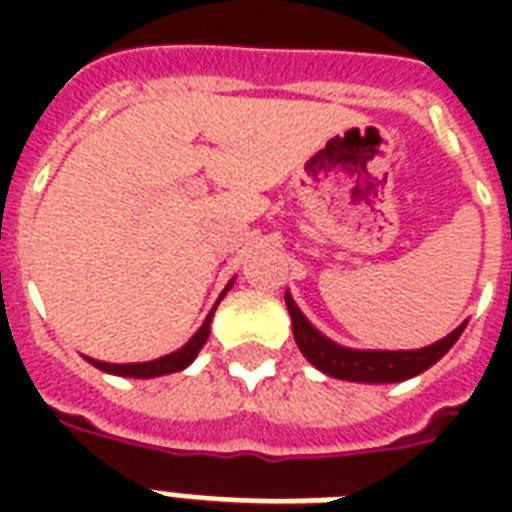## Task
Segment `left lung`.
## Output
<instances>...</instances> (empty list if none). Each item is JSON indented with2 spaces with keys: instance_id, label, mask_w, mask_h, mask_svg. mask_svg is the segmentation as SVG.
<instances>
[{
  "instance_id": "1",
  "label": "left lung",
  "mask_w": 512,
  "mask_h": 512,
  "mask_svg": "<svg viewBox=\"0 0 512 512\" xmlns=\"http://www.w3.org/2000/svg\"><path fill=\"white\" fill-rule=\"evenodd\" d=\"M225 292H228V287L223 289V295ZM223 295H220V300H223ZM209 321H212V313L204 319V324L196 329V335L185 342L183 348L175 350V353H167L162 358H154V361H146V364H106V361H95V358H90V364L100 369V372L119 374V377H138V380H151V377H162V374L183 372L185 366L191 364L193 358L199 356V350L204 348V342L209 337Z\"/></svg>"
}]
</instances>
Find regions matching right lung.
<instances>
[{"instance_id":"add662e5","label":"right lung","mask_w":512,"mask_h":512,"mask_svg":"<svg viewBox=\"0 0 512 512\" xmlns=\"http://www.w3.org/2000/svg\"><path fill=\"white\" fill-rule=\"evenodd\" d=\"M287 308L292 316V332L303 350V356L311 361L316 369H321L335 380L350 382H401L409 377H417L420 372L430 369L446 350L452 348L454 340L460 337L462 329H454L444 340L433 342L420 350H356L337 345L327 340L311 321L305 319L300 308L295 305L292 295L287 292Z\"/></svg>"}]
</instances>
